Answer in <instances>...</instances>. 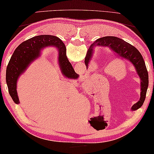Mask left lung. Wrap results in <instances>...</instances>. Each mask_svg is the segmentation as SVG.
<instances>
[{
  "instance_id": "left-lung-1",
  "label": "left lung",
  "mask_w": 154,
  "mask_h": 154,
  "mask_svg": "<svg viewBox=\"0 0 154 154\" xmlns=\"http://www.w3.org/2000/svg\"><path fill=\"white\" fill-rule=\"evenodd\" d=\"M60 42H62L60 39ZM95 46H105L108 47L115 53L117 57H122L128 60L133 64L135 70L139 75L141 81V92H140V99L138 102L135 103L131 108L132 110H136L140 108L145 100L146 94L149 85V75L146 69L145 62L144 61L141 53L139 52L135 46L128 44V42L124 41L123 39L116 37H104L99 38L92 44L89 48L86 57L85 58V63L88 68V64L92 57V51Z\"/></svg>"
}]
</instances>
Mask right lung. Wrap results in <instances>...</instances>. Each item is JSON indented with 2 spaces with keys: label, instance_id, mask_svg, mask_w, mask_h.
<instances>
[{
  "label": "right lung",
  "instance_id": "add662e5",
  "mask_svg": "<svg viewBox=\"0 0 154 154\" xmlns=\"http://www.w3.org/2000/svg\"><path fill=\"white\" fill-rule=\"evenodd\" d=\"M55 46L59 52V65L64 76L75 79L79 75L75 72L66 55V47L58 37L53 35L35 36L22 42L15 49L6 70V82L10 95L15 103L19 100L17 92V80L31 62L39 56L41 50L46 46Z\"/></svg>",
  "mask_w": 154,
  "mask_h": 154
}]
</instances>
